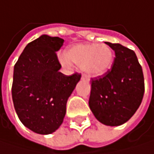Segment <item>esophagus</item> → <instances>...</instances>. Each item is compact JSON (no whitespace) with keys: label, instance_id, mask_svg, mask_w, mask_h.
<instances>
[{"label":"esophagus","instance_id":"esophagus-1","mask_svg":"<svg viewBox=\"0 0 154 154\" xmlns=\"http://www.w3.org/2000/svg\"><path fill=\"white\" fill-rule=\"evenodd\" d=\"M82 79H85V77H84V76L82 77Z\"/></svg>","mask_w":154,"mask_h":154}]
</instances>
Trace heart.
I'll return each instance as SVG.
<instances>
[{
	"mask_svg": "<svg viewBox=\"0 0 154 154\" xmlns=\"http://www.w3.org/2000/svg\"><path fill=\"white\" fill-rule=\"evenodd\" d=\"M61 62L67 66L74 64L83 68L88 75L100 76L110 69L114 54L106 45H77L66 51L65 56H61Z\"/></svg>",
	"mask_w": 154,
	"mask_h": 154,
	"instance_id": "heart-1",
	"label": "heart"
}]
</instances>
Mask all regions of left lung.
I'll return each instance as SVG.
<instances>
[{"label": "left lung", "instance_id": "8db88e82", "mask_svg": "<svg viewBox=\"0 0 154 154\" xmlns=\"http://www.w3.org/2000/svg\"><path fill=\"white\" fill-rule=\"evenodd\" d=\"M116 53L112 68L91 78L89 106L96 119L107 126H119L132 117L142 102L145 80L133 50L106 42Z\"/></svg>", "mask_w": 154, "mask_h": 154}]
</instances>
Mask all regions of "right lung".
I'll return each mask as SVG.
<instances>
[{"label": "right lung", "mask_w": 154, "mask_h": 154, "mask_svg": "<svg viewBox=\"0 0 154 154\" xmlns=\"http://www.w3.org/2000/svg\"><path fill=\"white\" fill-rule=\"evenodd\" d=\"M59 37L42 35L30 42L14 66L12 100L22 123L33 132L48 135L63 123L66 104L81 74L66 76L56 52Z\"/></svg>", "instance_id": "add662e5"}]
</instances>
